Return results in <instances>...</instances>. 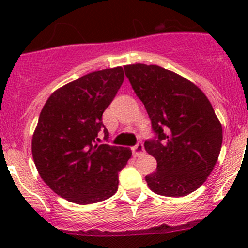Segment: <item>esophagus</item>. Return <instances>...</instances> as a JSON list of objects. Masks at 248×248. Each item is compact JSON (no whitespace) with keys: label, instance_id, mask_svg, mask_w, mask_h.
<instances>
[{"label":"esophagus","instance_id":"obj_1","mask_svg":"<svg viewBox=\"0 0 248 248\" xmlns=\"http://www.w3.org/2000/svg\"><path fill=\"white\" fill-rule=\"evenodd\" d=\"M132 152H133L134 156H140V155L144 152V145H142L141 142H138L136 146L132 147Z\"/></svg>","mask_w":248,"mask_h":248}]
</instances>
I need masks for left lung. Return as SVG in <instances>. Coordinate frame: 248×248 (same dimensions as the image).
Listing matches in <instances>:
<instances>
[{
  "mask_svg": "<svg viewBox=\"0 0 248 248\" xmlns=\"http://www.w3.org/2000/svg\"><path fill=\"white\" fill-rule=\"evenodd\" d=\"M124 73L144 103L156 137L144 144L157 161L145 176L155 193L184 197L211 174L222 146V124L197 85L156 64H128Z\"/></svg>",
  "mask_w": 248,
  "mask_h": 248,
  "instance_id": "1",
  "label": "left lung"
}]
</instances>
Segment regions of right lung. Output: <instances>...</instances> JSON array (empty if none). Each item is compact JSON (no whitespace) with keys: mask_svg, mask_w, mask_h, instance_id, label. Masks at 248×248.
Segmentation results:
<instances>
[{"mask_svg":"<svg viewBox=\"0 0 248 248\" xmlns=\"http://www.w3.org/2000/svg\"><path fill=\"white\" fill-rule=\"evenodd\" d=\"M122 67L92 72L52 92L32 136L39 175L56 194L86 205L114 196L119 171L131 158L128 147L98 142L108 129L102 115L124 82Z\"/></svg>","mask_w":248,"mask_h":248,"instance_id":"right-lung-1","label":"right lung"}]
</instances>
